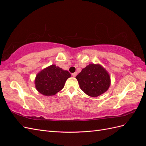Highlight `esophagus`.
Listing matches in <instances>:
<instances>
[{"label":"esophagus","instance_id":"1","mask_svg":"<svg viewBox=\"0 0 146 146\" xmlns=\"http://www.w3.org/2000/svg\"><path fill=\"white\" fill-rule=\"evenodd\" d=\"M77 74V72H74V73H72V76L74 77H76Z\"/></svg>","mask_w":146,"mask_h":146}]
</instances>
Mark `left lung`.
<instances>
[{"instance_id": "1", "label": "left lung", "mask_w": 146, "mask_h": 146, "mask_svg": "<svg viewBox=\"0 0 146 146\" xmlns=\"http://www.w3.org/2000/svg\"><path fill=\"white\" fill-rule=\"evenodd\" d=\"M82 90L91 97H98L107 91L110 85V77L99 64H90L76 76Z\"/></svg>"}]
</instances>
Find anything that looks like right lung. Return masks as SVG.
<instances>
[{"label": "right lung", "instance_id": "add662e5", "mask_svg": "<svg viewBox=\"0 0 146 146\" xmlns=\"http://www.w3.org/2000/svg\"><path fill=\"white\" fill-rule=\"evenodd\" d=\"M70 74L55 65H51L38 73L35 79V86L41 94L54 96L64 86Z\"/></svg>", "mask_w": 146, "mask_h": 146}]
</instances>
